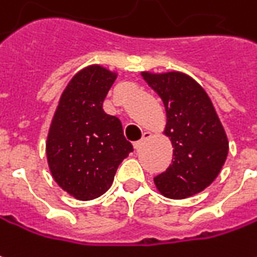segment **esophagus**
<instances>
[{
	"label": "esophagus",
	"mask_w": 257,
	"mask_h": 257,
	"mask_svg": "<svg viewBox=\"0 0 257 257\" xmlns=\"http://www.w3.org/2000/svg\"><path fill=\"white\" fill-rule=\"evenodd\" d=\"M150 138H152V134H150V132H145V134H143V138H142L141 141L135 142L134 147L136 149V150H139V149H141V147L143 146L145 143H146V141H149Z\"/></svg>",
	"instance_id": "1"
}]
</instances>
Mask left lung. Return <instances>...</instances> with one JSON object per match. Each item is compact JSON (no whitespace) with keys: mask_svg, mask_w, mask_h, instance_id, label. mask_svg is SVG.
Segmentation results:
<instances>
[{"mask_svg":"<svg viewBox=\"0 0 257 257\" xmlns=\"http://www.w3.org/2000/svg\"><path fill=\"white\" fill-rule=\"evenodd\" d=\"M142 78L163 100L164 135L172 147V163L154 178L163 196L185 199L206 189L221 171L228 156V138L216 108L202 86L178 71Z\"/></svg>","mask_w":257,"mask_h":257,"instance_id":"8db88e82","label":"left lung"}]
</instances>
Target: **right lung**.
<instances>
[{"mask_svg":"<svg viewBox=\"0 0 257 257\" xmlns=\"http://www.w3.org/2000/svg\"><path fill=\"white\" fill-rule=\"evenodd\" d=\"M118 73L93 64L66 85L48 129V168L62 191L91 200L110 189L116 168L134 147L122 123L105 114L103 101Z\"/></svg>","mask_w":257,"mask_h":257,"instance_id":"1","label":"right lung"}]
</instances>
